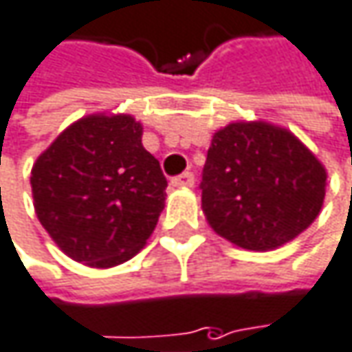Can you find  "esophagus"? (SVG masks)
I'll list each match as a JSON object with an SVG mask.
<instances>
[{"label": "esophagus", "instance_id": "obj_1", "mask_svg": "<svg viewBox=\"0 0 352 352\" xmlns=\"http://www.w3.org/2000/svg\"><path fill=\"white\" fill-rule=\"evenodd\" d=\"M171 183L175 185V187H193V183H195V177L191 171H185V173H181V175H177L171 179Z\"/></svg>", "mask_w": 352, "mask_h": 352}]
</instances>
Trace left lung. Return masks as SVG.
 I'll return each mask as SVG.
<instances>
[{
    "instance_id": "1",
    "label": "left lung",
    "mask_w": 352,
    "mask_h": 352,
    "mask_svg": "<svg viewBox=\"0 0 352 352\" xmlns=\"http://www.w3.org/2000/svg\"><path fill=\"white\" fill-rule=\"evenodd\" d=\"M324 185V167L294 135L266 122H234L213 135L199 189L219 236L264 252L316 219Z\"/></svg>"
}]
</instances>
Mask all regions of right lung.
Masks as SVG:
<instances>
[{
    "mask_svg": "<svg viewBox=\"0 0 352 352\" xmlns=\"http://www.w3.org/2000/svg\"><path fill=\"white\" fill-rule=\"evenodd\" d=\"M126 114L66 129L32 169L38 219L70 258L109 268L133 258L165 206L167 179Z\"/></svg>",
    "mask_w": 352,
    "mask_h": 352,
    "instance_id": "1",
    "label": "right lung"
}]
</instances>
